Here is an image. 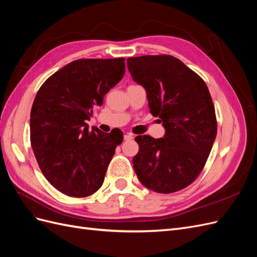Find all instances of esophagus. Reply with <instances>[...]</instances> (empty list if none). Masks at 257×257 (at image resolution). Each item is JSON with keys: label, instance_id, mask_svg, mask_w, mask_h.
<instances>
[{"label": "esophagus", "instance_id": "34e87169", "mask_svg": "<svg viewBox=\"0 0 257 257\" xmlns=\"http://www.w3.org/2000/svg\"><path fill=\"white\" fill-rule=\"evenodd\" d=\"M134 139V136L133 135H131V134H125L124 135V141H133Z\"/></svg>", "mask_w": 257, "mask_h": 257}]
</instances>
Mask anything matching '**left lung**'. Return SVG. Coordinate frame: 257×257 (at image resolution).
<instances>
[{"instance_id":"obj_1","label":"left lung","mask_w":257,"mask_h":257,"mask_svg":"<svg viewBox=\"0 0 257 257\" xmlns=\"http://www.w3.org/2000/svg\"><path fill=\"white\" fill-rule=\"evenodd\" d=\"M126 63L132 78L146 90L150 112L165 128L162 138H135L139 146L133 159L135 173L151 191H180L203 170L216 137L207 84L172 56L128 58Z\"/></svg>"}]
</instances>
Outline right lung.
I'll list each match as a JSON object with an SVG mask.
<instances>
[{
    "instance_id": "right-lung-1",
    "label": "right lung",
    "mask_w": 257,
    "mask_h": 257,
    "mask_svg": "<svg viewBox=\"0 0 257 257\" xmlns=\"http://www.w3.org/2000/svg\"><path fill=\"white\" fill-rule=\"evenodd\" d=\"M124 72L123 58L76 60L37 92L31 109V145L46 179L65 195H92L104 182L123 133L91 131L85 121Z\"/></svg>"
}]
</instances>
